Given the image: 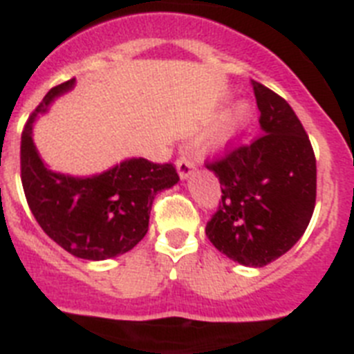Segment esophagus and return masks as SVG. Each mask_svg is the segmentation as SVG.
<instances>
[{
	"label": "esophagus",
	"instance_id": "1",
	"mask_svg": "<svg viewBox=\"0 0 354 354\" xmlns=\"http://www.w3.org/2000/svg\"><path fill=\"white\" fill-rule=\"evenodd\" d=\"M176 167H178V174H180L181 178H187L190 173H192V167H194V164H192L190 156L181 155L180 158L176 160Z\"/></svg>",
	"mask_w": 354,
	"mask_h": 354
}]
</instances>
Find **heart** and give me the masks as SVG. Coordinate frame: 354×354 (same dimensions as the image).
Here are the masks:
<instances>
[{"mask_svg":"<svg viewBox=\"0 0 354 354\" xmlns=\"http://www.w3.org/2000/svg\"><path fill=\"white\" fill-rule=\"evenodd\" d=\"M248 115H250V109H248V104L239 103L235 104L232 110H230L217 126H215L214 133L210 135V144L214 147H221L224 146L226 142L235 137L239 133L242 126L245 124L248 121Z\"/></svg>","mask_w":354,"mask_h":354,"instance_id":"obj_1","label":"heart"}]
</instances>
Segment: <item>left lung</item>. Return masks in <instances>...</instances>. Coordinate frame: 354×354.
<instances>
[{
    "label": "left lung",
    "mask_w": 354,
    "mask_h": 354,
    "mask_svg": "<svg viewBox=\"0 0 354 354\" xmlns=\"http://www.w3.org/2000/svg\"><path fill=\"white\" fill-rule=\"evenodd\" d=\"M262 133L250 144L205 160L221 183L207 236L223 254L263 267L299 241L315 208L317 164L305 128L290 104L253 82Z\"/></svg>",
    "instance_id": "1"
}]
</instances>
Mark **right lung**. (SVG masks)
Returning a JSON list of instances; mask_svg holds the SVG:
<instances>
[{"label": "right lung", "mask_w": 354, "mask_h": 354, "mask_svg": "<svg viewBox=\"0 0 354 354\" xmlns=\"http://www.w3.org/2000/svg\"><path fill=\"white\" fill-rule=\"evenodd\" d=\"M75 80L57 85L44 96L24 124L21 137V181L33 217L46 235L67 253L84 260H106L128 253L149 228L153 199L178 183L171 162L124 160L100 176L71 178L42 164L32 140L37 113L46 112Z\"/></svg>", "instance_id": "right-lung-1"}]
</instances>
